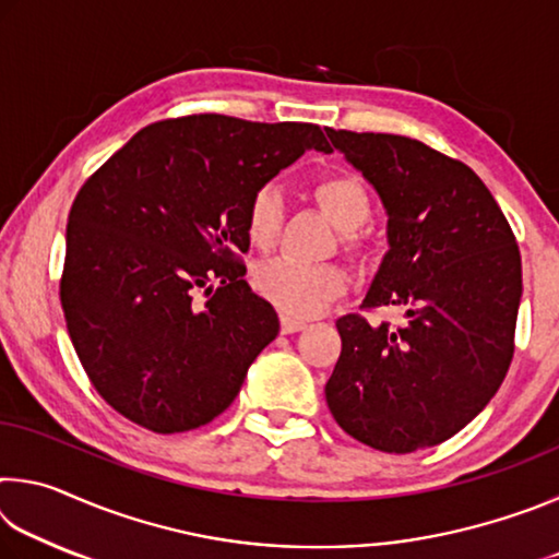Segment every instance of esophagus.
Instances as JSON below:
<instances>
[{
  "mask_svg": "<svg viewBox=\"0 0 559 559\" xmlns=\"http://www.w3.org/2000/svg\"><path fill=\"white\" fill-rule=\"evenodd\" d=\"M306 328H308L306 320H298V318H290V316H281V333L283 335L300 333V330H306Z\"/></svg>",
  "mask_w": 559,
  "mask_h": 559,
  "instance_id": "obj_1",
  "label": "esophagus"
}]
</instances>
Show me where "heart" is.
<instances>
[{
	"instance_id": "heart-1",
	"label": "heart",
	"mask_w": 559,
	"mask_h": 559,
	"mask_svg": "<svg viewBox=\"0 0 559 559\" xmlns=\"http://www.w3.org/2000/svg\"><path fill=\"white\" fill-rule=\"evenodd\" d=\"M316 204L340 229V246L349 259H365L370 239L362 226L372 216V194L355 173L335 169L320 175L310 185ZM283 226V194L278 187L263 185L246 206V234L253 246L271 249ZM347 271L337 263H300L293 259H273L253 273L257 288L271 306L290 318H313L347 290Z\"/></svg>"
}]
</instances>
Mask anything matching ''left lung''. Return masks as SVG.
I'll list each match as a JSON object with an SVG mask.
<instances>
[{
  "label": "left lung",
  "instance_id": "obj_1",
  "mask_svg": "<svg viewBox=\"0 0 559 559\" xmlns=\"http://www.w3.org/2000/svg\"><path fill=\"white\" fill-rule=\"evenodd\" d=\"M328 138L390 214V251L362 308H406L402 325L337 320L343 353L325 384L328 409L372 449L437 447L508 374L523 293L515 234L461 159L390 132L328 128Z\"/></svg>",
  "mask_w": 559,
  "mask_h": 559
}]
</instances>
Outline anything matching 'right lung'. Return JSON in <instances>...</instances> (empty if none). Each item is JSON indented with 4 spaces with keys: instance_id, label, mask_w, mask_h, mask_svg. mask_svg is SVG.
Here are the masks:
<instances>
[{
    "instance_id": "obj_1",
    "label": "right lung",
    "mask_w": 559,
    "mask_h": 559,
    "mask_svg": "<svg viewBox=\"0 0 559 559\" xmlns=\"http://www.w3.org/2000/svg\"><path fill=\"white\" fill-rule=\"evenodd\" d=\"M310 147L333 153L313 122L169 118L79 189L59 286L66 328L91 384L132 424H210L278 335L276 310L243 281L246 206Z\"/></svg>"
}]
</instances>
